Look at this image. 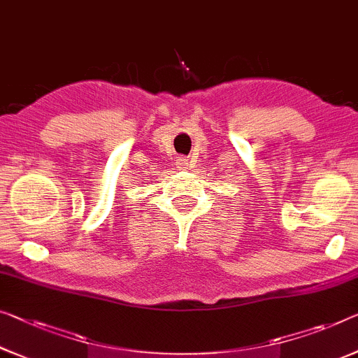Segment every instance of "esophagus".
<instances>
[{"label": "esophagus", "mask_w": 358, "mask_h": 358, "mask_svg": "<svg viewBox=\"0 0 358 358\" xmlns=\"http://www.w3.org/2000/svg\"><path fill=\"white\" fill-rule=\"evenodd\" d=\"M178 164H179V168L180 169H187L189 168V160H187V158H178Z\"/></svg>", "instance_id": "obj_1"}]
</instances>
